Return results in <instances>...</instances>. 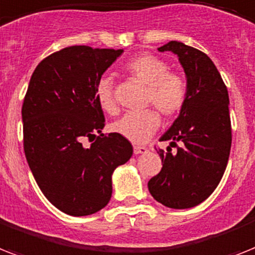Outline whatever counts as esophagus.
<instances>
[{"instance_id": "obj_1", "label": "esophagus", "mask_w": 255, "mask_h": 255, "mask_svg": "<svg viewBox=\"0 0 255 255\" xmlns=\"http://www.w3.org/2000/svg\"><path fill=\"white\" fill-rule=\"evenodd\" d=\"M148 152V148L146 146H141V145H134L133 146V153L134 154H142V153Z\"/></svg>"}]
</instances>
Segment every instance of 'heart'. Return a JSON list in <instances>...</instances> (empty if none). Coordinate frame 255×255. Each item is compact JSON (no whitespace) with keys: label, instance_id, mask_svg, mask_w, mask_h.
Returning a JSON list of instances; mask_svg holds the SVG:
<instances>
[{"label":"heart","instance_id":"1","mask_svg":"<svg viewBox=\"0 0 255 255\" xmlns=\"http://www.w3.org/2000/svg\"><path fill=\"white\" fill-rule=\"evenodd\" d=\"M124 70L132 78L145 85V105H153L163 117H175L187 98V82L182 74L170 72L163 59L152 53H140L124 64ZM97 101L106 113L115 115L118 105L113 93V81L102 77L97 84ZM161 118L156 110L148 109L141 113H129L111 126L114 132L134 144L145 142L158 129Z\"/></svg>","mask_w":255,"mask_h":255}]
</instances>
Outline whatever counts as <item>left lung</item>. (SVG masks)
<instances>
[{
	"mask_svg": "<svg viewBox=\"0 0 255 255\" xmlns=\"http://www.w3.org/2000/svg\"><path fill=\"white\" fill-rule=\"evenodd\" d=\"M178 56L185 70L187 98L171 127L161 136L170 141L160 150L162 169L148 182L149 192L169 208H191L220 183L232 145L229 95L212 60L202 51L171 40L158 48ZM179 142L181 145L176 146ZM177 152L171 153V146Z\"/></svg>",
	"mask_w": 255,
	"mask_h": 255,
	"instance_id": "8db88e82",
	"label": "left lung"
}]
</instances>
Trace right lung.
I'll return each instance as SVG.
<instances>
[{"label": "right lung", "instance_id": "add662e5", "mask_svg": "<svg viewBox=\"0 0 255 255\" xmlns=\"http://www.w3.org/2000/svg\"><path fill=\"white\" fill-rule=\"evenodd\" d=\"M123 49L72 45L35 68L22 106L27 162L44 196L70 216L107 206L113 173L133 148L117 132L105 136L97 84ZM95 133H99L97 136ZM96 135L90 147L83 138Z\"/></svg>", "mask_w": 255, "mask_h": 255}]
</instances>
